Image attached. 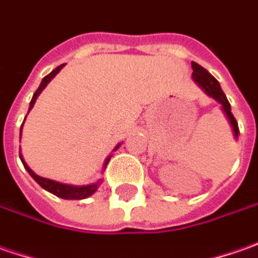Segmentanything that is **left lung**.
I'll list each match as a JSON object with an SVG mask.
<instances>
[{
    "mask_svg": "<svg viewBox=\"0 0 258 258\" xmlns=\"http://www.w3.org/2000/svg\"><path fill=\"white\" fill-rule=\"evenodd\" d=\"M191 67H192V80L197 83V85H200L201 90L207 94L209 97H211V98H214L217 102H220L221 110L226 114L227 120H228L231 128H233L234 138L235 140H238V136H240L238 124H237L234 115H233V112H231V105H230V102L227 100L226 94L223 93V90H221V87L218 84V81L210 74L206 68H203L201 66H199L197 62L192 61V62H191Z\"/></svg>",
    "mask_w": 258,
    "mask_h": 258,
    "instance_id": "8db88e82",
    "label": "left lung"
}]
</instances>
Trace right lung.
Segmentation results:
<instances>
[{"mask_svg":"<svg viewBox=\"0 0 258 258\" xmlns=\"http://www.w3.org/2000/svg\"><path fill=\"white\" fill-rule=\"evenodd\" d=\"M64 67V64L62 66H59V67H57L55 70H52L51 73H49L48 76H45L44 78H42V81H41L40 87L37 88V91L34 93V95H32V100L31 102H30V108H28V112L31 111L32 107H34V104H35V101H37V98H38V95H40L41 93H42V90L47 87V84H48L49 81L54 78V77L57 76L58 73L61 71V68ZM25 121V120H24ZM24 125V122H23ZM23 125H21V130H20V138H21V134H23ZM121 146L120 144H117L115 146V148H114V151L118 148V147ZM20 158H21V161H23L24 167H25V170L30 173V175H31L32 178L35 180V181L40 184L41 187L44 188V190L49 191L51 194H54V196H57V197H59V199H64V200H84V199H88L90 196H93L95 191L98 190V187H100V184L102 182V178H100L98 181L95 182H91V184H87V185H71V184H64V182H58V181H54V180H49V178H44V177H40L38 174H35L34 171H32L31 168L28 167V164L25 163V160H24L23 154H21V151H20ZM110 158H111V156H108L107 158H105V161H104V164H102V168L105 170V167H107V164H108V161H110Z\"/></svg>","mask_w":258,"mask_h":258,"instance_id":"right-lung-1","label":"right lung"}]
</instances>
